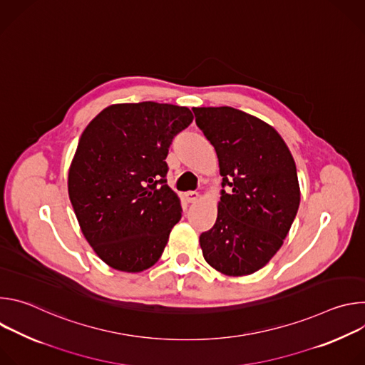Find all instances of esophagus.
<instances>
[{
  "label": "esophagus",
  "mask_w": 365,
  "mask_h": 365,
  "mask_svg": "<svg viewBox=\"0 0 365 365\" xmlns=\"http://www.w3.org/2000/svg\"><path fill=\"white\" fill-rule=\"evenodd\" d=\"M186 199H187L189 203H195L199 199V193L197 192H187L186 193Z\"/></svg>",
  "instance_id": "34e87169"
}]
</instances>
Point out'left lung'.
<instances>
[{
    "mask_svg": "<svg viewBox=\"0 0 365 365\" xmlns=\"http://www.w3.org/2000/svg\"><path fill=\"white\" fill-rule=\"evenodd\" d=\"M222 176L215 225L199 237L203 258L225 276L263 269L283 245L300 202L293 155L267 123L231 107L193 108Z\"/></svg>",
    "mask_w": 365,
    "mask_h": 365,
    "instance_id": "1",
    "label": "left lung"
}]
</instances>
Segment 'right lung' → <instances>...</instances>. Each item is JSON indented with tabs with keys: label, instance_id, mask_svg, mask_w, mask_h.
Here are the masks:
<instances>
[{
	"label": "right lung",
	"instance_id": "add662e5",
	"mask_svg": "<svg viewBox=\"0 0 365 365\" xmlns=\"http://www.w3.org/2000/svg\"><path fill=\"white\" fill-rule=\"evenodd\" d=\"M192 121L186 107L145 101L113 103L83 130L68 192L85 240L111 269L140 273L162 257L182 217L165 160Z\"/></svg>",
	"mask_w": 365,
	"mask_h": 365
}]
</instances>
